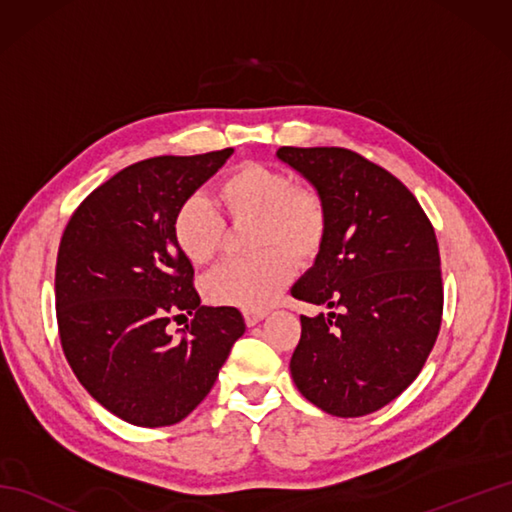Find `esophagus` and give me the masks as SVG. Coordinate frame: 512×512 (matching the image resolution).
<instances>
[{"mask_svg":"<svg viewBox=\"0 0 512 512\" xmlns=\"http://www.w3.org/2000/svg\"><path fill=\"white\" fill-rule=\"evenodd\" d=\"M266 314H268L266 310H246L244 312V321H246V325H255V323L262 321Z\"/></svg>","mask_w":512,"mask_h":512,"instance_id":"esophagus-1","label":"esophagus"}]
</instances>
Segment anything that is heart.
Returning <instances> with one entry per match:
<instances>
[{
    "instance_id": "heart-1",
    "label": "heart",
    "mask_w": 512,
    "mask_h": 512,
    "mask_svg": "<svg viewBox=\"0 0 512 512\" xmlns=\"http://www.w3.org/2000/svg\"><path fill=\"white\" fill-rule=\"evenodd\" d=\"M215 202L233 222L255 220V242L262 253L231 259L204 277V297L215 306L262 310L292 277L297 262L319 255L330 226V211L314 187H299L284 169L244 162L217 182ZM171 237L193 266L220 253L224 220L215 206L191 195L171 217Z\"/></svg>"
}]
</instances>
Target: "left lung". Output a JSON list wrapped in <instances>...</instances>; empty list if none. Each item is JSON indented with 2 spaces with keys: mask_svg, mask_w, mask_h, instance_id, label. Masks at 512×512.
I'll return each mask as SVG.
<instances>
[{
  "mask_svg": "<svg viewBox=\"0 0 512 512\" xmlns=\"http://www.w3.org/2000/svg\"><path fill=\"white\" fill-rule=\"evenodd\" d=\"M277 156L330 211L317 262L290 292L334 312L301 314L292 378L332 416H367L416 380L436 345L444 303L436 231L405 184L352 149L279 147Z\"/></svg>",
  "mask_w": 512,
  "mask_h": 512,
  "instance_id": "1",
  "label": "left lung"
}]
</instances>
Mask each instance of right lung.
Returning a JSON list of instances; mask_svg holds the SVG:
<instances>
[{
    "label": "right lung",
    "instance_id": "right-lung-1",
    "mask_svg": "<svg viewBox=\"0 0 512 512\" xmlns=\"http://www.w3.org/2000/svg\"><path fill=\"white\" fill-rule=\"evenodd\" d=\"M231 154L129 165L94 189L63 231L54 273L63 354L88 394L136 427L187 418L246 330L237 308L202 306L193 266L171 237L180 202ZM184 311L194 319L173 340L166 325Z\"/></svg>",
    "mask_w": 512,
    "mask_h": 512
}]
</instances>
